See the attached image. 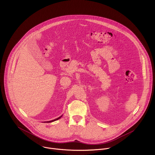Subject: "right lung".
<instances>
[{
	"label": "right lung",
	"mask_w": 155,
	"mask_h": 155,
	"mask_svg": "<svg viewBox=\"0 0 155 155\" xmlns=\"http://www.w3.org/2000/svg\"><path fill=\"white\" fill-rule=\"evenodd\" d=\"M62 117V116H61V117H59V118H56V119H55V120H51V121H47V123H51V122H53V121H56V120H59V118H61ZM47 123V122H46Z\"/></svg>",
	"instance_id": "1"
}]
</instances>
